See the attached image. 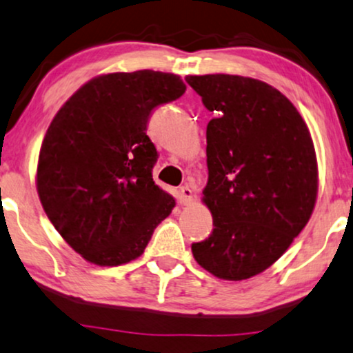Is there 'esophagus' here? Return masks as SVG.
I'll use <instances>...</instances> for the list:
<instances>
[{
    "mask_svg": "<svg viewBox=\"0 0 353 353\" xmlns=\"http://www.w3.org/2000/svg\"><path fill=\"white\" fill-rule=\"evenodd\" d=\"M194 199V194H193V190L190 188V186H181L180 188V201L181 204H190L193 203Z\"/></svg>",
    "mask_w": 353,
    "mask_h": 353,
    "instance_id": "34e87169",
    "label": "esophagus"
}]
</instances>
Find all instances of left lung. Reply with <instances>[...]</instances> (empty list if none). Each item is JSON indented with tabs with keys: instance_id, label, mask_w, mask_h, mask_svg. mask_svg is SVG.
<instances>
[{
	"instance_id": "8db88e82",
	"label": "left lung",
	"mask_w": 353,
	"mask_h": 353,
	"mask_svg": "<svg viewBox=\"0 0 353 353\" xmlns=\"http://www.w3.org/2000/svg\"><path fill=\"white\" fill-rule=\"evenodd\" d=\"M186 83L216 114L206 128L203 190L214 229L191 252L214 276L247 280L272 267L310 221L314 143L293 103L265 81L212 73Z\"/></svg>"
}]
</instances>
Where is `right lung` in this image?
<instances>
[{
	"label": "right lung",
	"instance_id": "obj_1",
	"mask_svg": "<svg viewBox=\"0 0 353 353\" xmlns=\"http://www.w3.org/2000/svg\"><path fill=\"white\" fill-rule=\"evenodd\" d=\"M186 85L154 70L91 78L60 108L39 152L37 193L63 241L85 260L117 267L145 250L175 199L152 178V111Z\"/></svg>",
	"mask_w": 353,
	"mask_h": 353
}]
</instances>
